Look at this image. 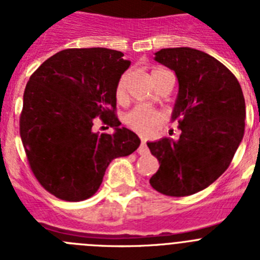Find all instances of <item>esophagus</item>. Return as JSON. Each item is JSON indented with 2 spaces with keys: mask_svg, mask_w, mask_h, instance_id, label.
Segmentation results:
<instances>
[{
  "mask_svg": "<svg viewBox=\"0 0 260 260\" xmlns=\"http://www.w3.org/2000/svg\"><path fill=\"white\" fill-rule=\"evenodd\" d=\"M148 152H150V150H148V147H147V142L144 141V139H142L141 146H139V148H138V153H141V155H147Z\"/></svg>",
  "mask_w": 260,
  "mask_h": 260,
  "instance_id": "34e87169",
  "label": "esophagus"
}]
</instances>
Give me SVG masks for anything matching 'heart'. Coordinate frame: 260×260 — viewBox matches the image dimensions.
<instances>
[{
  "label": "heart",
  "instance_id": "1",
  "mask_svg": "<svg viewBox=\"0 0 260 260\" xmlns=\"http://www.w3.org/2000/svg\"><path fill=\"white\" fill-rule=\"evenodd\" d=\"M165 69L156 68L152 70V78H155L156 75L165 73ZM125 86H126V75H122L119 78L118 83L116 87V98L118 100H122L125 98ZM164 121V114L158 110L152 109V108L142 107V105H138V107L133 108L130 112L125 114L123 117V122L128 126V127L134 130V132L139 133V134H150L153 132V128L157 125Z\"/></svg>",
  "mask_w": 260,
  "mask_h": 260
}]
</instances>
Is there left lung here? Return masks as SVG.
Here are the masks:
<instances>
[{"instance_id":"left-lung-1","label":"left lung","mask_w":260,"mask_h":260,"mask_svg":"<svg viewBox=\"0 0 260 260\" xmlns=\"http://www.w3.org/2000/svg\"><path fill=\"white\" fill-rule=\"evenodd\" d=\"M155 61L176 73L172 121H178L181 135L147 143L160 164L150 183L164 195L186 197L228 169L245 133V99L237 78L202 50L165 48L155 53Z\"/></svg>"}]
</instances>
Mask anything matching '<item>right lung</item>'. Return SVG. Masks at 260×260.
I'll return each instance as SVG.
<instances>
[{
    "mask_svg": "<svg viewBox=\"0 0 260 260\" xmlns=\"http://www.w3.org/2000/svg\"><path fill=\"white\" fill-rule=\"evenodd\" d=\"M107 48L65 49L41 63L23 95L20 138L29 167L45 190L62 201L95 194L116 157L141 139L116 117V87L132 62ZM99 116L113 135L93 133Z\"/></svg>",
    "mask_w": 260,
    "mask_h": 260,
    "instance_id": "add662e5",
    "label": "right lung"
}]
</instances>
